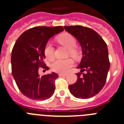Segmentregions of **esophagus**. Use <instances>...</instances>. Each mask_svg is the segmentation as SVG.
Returning a JSON list of instances; mask_svg holds the SVG:
<instances>
[{
	"mask_svg": "<svg viewBox=\"0 0 124 124\" xmlns=\"http://www.w3.org/2000/svg\"><path fill=\"white\" fill-rule=\"evenodd\" d=\"M58 75L59 76H66V74H65V73H59Z\"/></svg>",
	"mask_w": 124,
	"mask_h": 124,
	"instance_id": "esophagus-1",
	"label": "esophagus"
}]
</instances>
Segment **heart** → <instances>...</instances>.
<instances>
[{
  "instance_id": "b5f03b06",
  "label": "heart",
  "mask_w": 124,
  "mask_h": 124,
  "mask_svg": "<svg viewBox=\"0 0 124 124\" xmlns=\"http://www.w3.org/2000/svg\"><path fill=\"white\" fill-rule=\"evenodd\" d=\"M59 42L66 47L69 50L70 55L76 56L77 51L74 49L76 46V40L73 36L68 33H66L58 38ZM45 54L48 60H51L54 57V48L51 43H48L45 48ZM74 65V61L72 59L68 58L64 60L57 59L51 64V70L54 72L64 73L67 72L70 68Z\"/></svg>"
}]
</instances>
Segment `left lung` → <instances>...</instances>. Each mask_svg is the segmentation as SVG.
Here are the masks:
<instances>
[{
    "label": "left lung",
    "instance_id": "obj_1",
    "mask_svg": "<svg viewBox=\"0 0 124 124\" xmlns=\"http://www.w3.org/2000/svg\"><path fill=\"white\" fill-rule=\"evenodd\" d=\"M64 28L77 39L83 51L81 61L77 67L81 72L76 74V82L69 85L70 91L76 98H91L101 91L106 82L110 68L107 44L90 28L80 25Z\"/></svg>",
    "mask_w": 124,
    "mask_h": 124
}]
</instances>
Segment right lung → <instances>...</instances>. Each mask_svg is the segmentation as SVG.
Here are the masks:
<instances>
[{
  "label": "right lung",
  "mask_w": 124,
  "mask_h": 124,
  "mask_svg": "<svg viewBox=\"0 0 124 124\" xmlns=\"http://www.w3.org/2000/svg\"><path fill=\"white\" fill-rule=\"evenodd\" d=\"M64 30L63 27H36L27 30L17 39L12 51V73L23 94L35 101H44L54 93L58 74L42 76L39 68L49 70L44 63L45 48L48 40Z\"/></svg>",
  "instance_id": "1"
}]
</instances>
